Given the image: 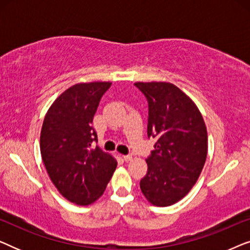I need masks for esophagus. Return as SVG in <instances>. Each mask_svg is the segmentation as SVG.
Returning <instances> with one entry per match:
<instances>
[{"instance_id": "obj_1", "label": "esophagus", "mask_w": 250, "mask_h": 250, "mask_svg": "<svg viewBox=\"0 0 250 250\" xmlns=\"http://www.w3.org/2000/svg\"><path fill=\"white\" fill-rule=\"evenodd\" d=\"M123 159H124L125 162H129V160H132V156L131 155H124V156H123Z\"/></svg>"}]
</instances>
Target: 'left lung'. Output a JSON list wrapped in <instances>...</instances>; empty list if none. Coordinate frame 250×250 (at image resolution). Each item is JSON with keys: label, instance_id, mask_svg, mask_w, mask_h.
<instances>
[{"label": "left lung", "instance_id": "8db88e82", "mask_svg": "<svg viewBox=\"0 0 250 250\" xmlns=\"http://www.w3.org/2000/svg\"><path fill=\"white\" fill-rule=\"evenodd\" d=\"M135 86L148 100V136L157 139L140 188L150 204L167 207L196 184L206 162L207 128L196 104L174 84L138 82Z\"/></svg>", "mask_w": 250, "mask_h": 250}]
</instances>
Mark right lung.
Returning a JSON list of instances; mask_svg holds the SVG:
<instances>
[{
    "instance_id": "obj_1",
    "label": "right lung",
    "mask_w": 250,
    "mask_h": 250,
    "mask_svg": "<svg viewBox=\"0 0 250 250\" xmlns=\"http://www.w3.org/2000/svg\"><path fill=\"white\" fill-rule=\"evenodd\" d=\"M110 82L78 83L58 97L41 131V155L51 181L71 203L87 206L104 194L117 160L99 146L92 122Z\"/></svg>"
}]
</instances>
